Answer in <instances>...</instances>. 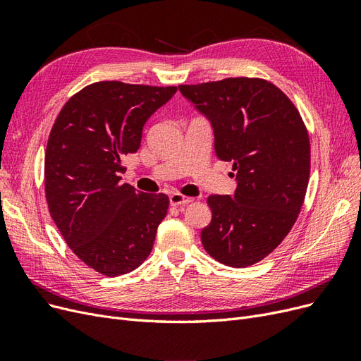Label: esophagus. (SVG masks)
Instances as JSON below:
<instances>
[{
  "mask_svg": "<svg viewBox=\"0 0 361 361\" xmlns=\"http://www.w3.org/2000/svg\"><path fill=\"white\" fill-rule=\"evenodd\" d=\"M190 202H192L191 197H185V195H182L179 192L170 194V204L171 206H185V204H188Z\"/></svg>",
  "mask_w": 361,
  "mask_h": 361,
  "instance_id": "esophagus-1",
  "label": "esophagus"
}]
</instances>
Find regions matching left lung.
Instances as JSON below:
<instances>
[{
	"label": "left lung",
	"mask_w": 361,
	"mask_h": 361,
	"mask_svg": "<svg viewBox=\"0 0 361 361\" xmlns=\"http://www.w3.org/2000/svg\"><path fill=\"white\" fill-rule=\"evenodd\" d=\"M211 122L215 154L233 164L236 190L209 195L204 250L233 268L257 264L297 221L310 176V141L289 97L260 78L179 85Z\"/></svg>",
	"instance_id": "obj_1"
}]
</instances>
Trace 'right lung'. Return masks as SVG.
Listing matches in <instances>:
<instances>
[{"instance_id":"obj_1","label":"right lung","mask_w":361,"mask_h":361,"mask_svg":"<svg viewBox=\"0 0 361 361\" xmlns=\"http://www.w3.org/2000/svg\"><path fill=\"white\" fill-rule=\"evenodd\" d=\"M178 87L99 81L64 104L45 154L49 214L85 265L117 277L150 255L166 218V194L122 183L123 159L140 149L143 126Z\"/></svg>"}]
</instances>
